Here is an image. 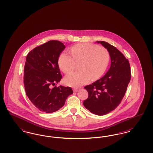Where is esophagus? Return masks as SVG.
I'll use <instances>...</instances> for the list:
<instances>
[{"mask_svg":"<svg viewBox=\"0 0 153 153\" xmlns=\"http://www.w3.org/2000/svg\"><path fill=\"white\" fill-rule=\"evenodd\" d=\"M73 92H77L79 91V89H77V88H74L73 89Z\"/></svg>","mask_w":153,"mask_h":153,"instance_id":"obj_1","label":"esophagus"}]
</instances>
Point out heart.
<instances>
[{
  "label": "heart",
  "mask_w": 153,
  "mask_h": 153,
  "mask_svg": "<svg viewBox=\"0 0 153 153\" xmlns=\"http://www.w3.org/2000/svg\"><path fill=\"white\" fill-rule=\"evenodd\" d=\"M71 54L62 52L58 58V66L65 73H70L79 63L77 72L67 75L64 79L66 84L72 87H79L91 79L97 80L107 70L110 55L108 50L92 44H76L71 48Z\"/></svg>",
  "instance_id": "obj_1"
}]
</instances>
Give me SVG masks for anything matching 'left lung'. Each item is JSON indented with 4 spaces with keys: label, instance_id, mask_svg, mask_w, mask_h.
Instances as JSON below:
<instances>
[{
    "label": "left lung",
    "instance_id": "left-lung-1",
    "mask_svg": "<svg viewBox=\"0 0 153 153\" xmlns=\"http://www.w3.org/2000/svg\"><path fill=\"white\" fill-rule=\"evenodd\" d=\"M109 51L111 66L99 80L85 87L88 97L84 106L97 115H104L114 110L120 103L131 79L129 61L117 48L105 41H97Z\"/></svg>",
    "mask_w": 153,
    "mask_h": 153
}]
</instances>
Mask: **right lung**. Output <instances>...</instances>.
<instances>
[{
  "instance_id": "right-lung-1",
  "label": "right lung",
  "mask_w": 153,
  "mask_h": 153,
  "mask_svg": "<svg viewBox=\"0 0 153 153\" xmlns=\"http://www.w3.org/2000/svg\"><path fill=\"white\" fill-rule=\"evenodd\" d=\"M65 48L64 44L58 41H49L31 51L26 58L23 76L26 94L41 112L58 111L73 94L69 87H51L62 78L58 60Z\"/></svg>"
}]
</instances>
